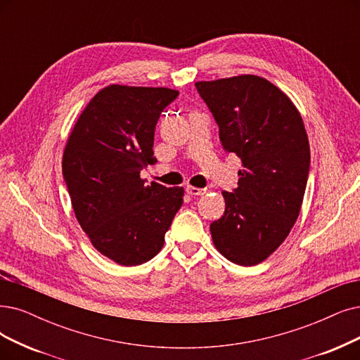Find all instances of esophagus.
<instances>
[{
	"label": "esophagus",
	"mask_w": 360,
	"mask_h": 360,
	"mask_svg": "<svg viewBox=\"0 0 360 360\" xmlns=\"http://www.w3.org/2000/svg\"><path fill=\"white\" fill-rule=\"evenodd\" d=\"M186 192H188L189 195H193V196H200V195H204L207 192V189L195 188V186H188V188H186Z\"/></svg>",
	"instance_id": "1"
}]
</instances>
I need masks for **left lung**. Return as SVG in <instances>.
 Listing matches in <instances>:
<instances>
[{
    "instance_id": "obj_1",
    "label": "left lung",
    "mask_w": 360,
    "mask_h": 360,
    "mask_svg": "<svg viewBox=\"0 0 360 360\" xmlns=\"http://www.w3.org/2000/svg\"><path fill=\"white\" fill-rule=\"evenodd\" d=\"M219 125L226 152L242 161L238 188L223 192L224 215L210 226L215 248L235 264L255 266L290 235L310 167L304 122L270 81L239 75L195 84Z\"/></svg>"
}]
</instances>
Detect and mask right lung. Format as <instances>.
I'll return each mask as SVG.
<instances>
[{
  "instance_id": "right-lung-1",
  "label": "right lung",
  "mask_w": 360,
  "mask_h": 360,
  "mask_svg": "<svg viewBox=\"0 0 360 360\" xmlns=\"http://www.w3.org/2000/svg\"><path fill=\"white\" fill-rule=\"evenodd\" d=\"M177 96L165 87L108 85L81 112L63 150L75 217L93 247L121 266L143 264L160 252L183 204V188L140 177L156 162L155 127Z\"/></svg>"
}]
</instances>
